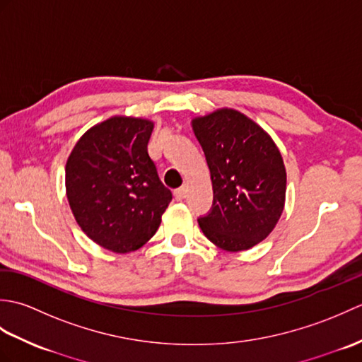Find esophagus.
Instances as JSON below:
<instances>
[{
	"mask_svg": "<svg viewBox=\"0 0 362 362\" xmlns=\"http://www.w3.org/2000/svg\"><path fill=\"white\" fill-rule=\"evenodd\" d=\"M187 194H188V188L187 187H180V188H177L174 191V197L177 199V201H183V199L187 197Z\"/></svg>",
	"mask_w": 362,
	"mask_h": 362,
	"instance_id": "34e87169",
	"label": "esophagus"
}]
</instances>
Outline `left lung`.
Here are the masks:
<instances>
[{"mask_svg":"<svg viewBox=\"0 0 362 362\" xmlns=\"http://www.w3.org/2000/svg\"><path fill=\"white\" fill-rule=\"evenodd\" d=\"M193 130L213 183V205L199 226L218 247L247 250L281 216L286 194L281 153L263 129L232 109L193 119Z\"/></svg>","mask_w":362,"mask_h":362,"instance_id":"1","label":"left lung"}]
</instances>
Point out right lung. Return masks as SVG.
Here are the masks:
<instances>
[{"label": "right lung", "instance_id": "right-lung-1", "mask_svg": "<svg viewBox=\"0 0 362 362\" xmlns=\"http://www.w3.org/2000/svg\"><path fill=\"white\" fill-rule=\"evenodd\" d=\"M152 129L148 119L113 117L83 134L68 157L66 196L74 218L107 250L140 249L173 201L148 153Z\"/></svg>", "mask_w": 362, "mask_h": 362}]
</instances>
